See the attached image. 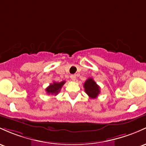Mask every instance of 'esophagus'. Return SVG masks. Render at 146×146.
<instances>
[{
    "label": "esophagus",
    "instance_id": "esophagus-1",
    "mask_svg": "<svg viewBox=\"0 0 146 146\" xmlns=\"http://www.w3.org/2000/svg\"><path fill=\"white\" fill-rule=\"evenodd\" d=\"M70 79H71L73 81L76 80V75H71V76H70Z\"/></svg>",
    "mask_w": 146,
    "mask_h": 146
}]
</instances>
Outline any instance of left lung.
<instances>
[{"label":"left lung","instance_id":"obj_1","mask_svg":"<svg viewBox=\"0 0 146 146\" xmlns=\"http://www.w3.org/2000/svg\"><path fill=\"white\" fill-rule=\"evenodd\" d=\"M86 94L91 98H96L100 94V86L96 83L93 78H89L84 84Z\"/></svg>","mask_w":146,"mask_h":146}]
</instances>
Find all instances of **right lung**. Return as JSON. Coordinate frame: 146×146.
Here are the masks:
<instances>
[{
  "mask_svg": "<svg viewBox=\"0 0 146 146\" xmlns=\"http://www.w3.org/2000/svg\"><path fill=\"white\" fill-rule=\"evenodd\" d=\"M65 81H62L61 82H54L52 84H50V85L48 86L46 89V92H47L48 94H55V95H57L58 93L60 91V89H62V87L63 86L64 84H65Z\"/></svg>",
  "mask_w": 146,
  "mask_h": 146,
  "instance_id": "right-lung-1",
  "label": "right lung"
}]
</instances>
